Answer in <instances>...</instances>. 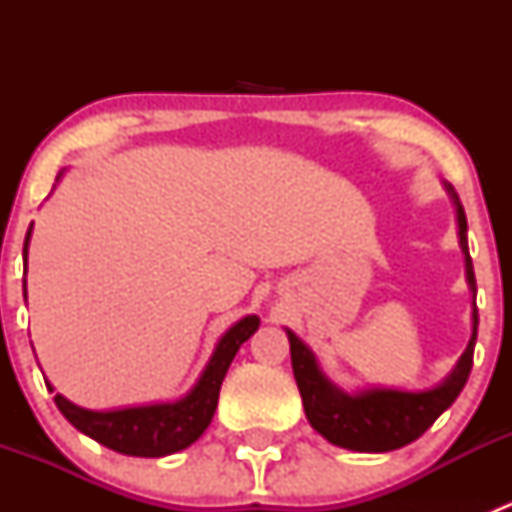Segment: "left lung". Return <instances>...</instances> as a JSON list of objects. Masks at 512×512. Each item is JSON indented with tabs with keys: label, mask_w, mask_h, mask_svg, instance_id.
<instances>
[{
	"label": "left lung",
	"mask_w": 512,
	"mask_h": 512,
	"mask_svg": "<svg viewBox=\"0 0 512 512\" xmlns=\"http://www.w3.org/2000/svg\"><path fill=\"white\" fill-rule=\"evenodd\" d=\"M451 195L456 200L458 235H461V247L466 252V275L468 285L473 289V304H476V275H473V262L468 255L466 213H463V205L453 188ZM287 337L294 379H297V389L302 394L304 414L309 423L334 446L361 453H386L423 436L433 426V421L458 399L471 376L473 349H476L478 337V309L473 307V337L466 352L458 359L453 374L436 389L418 391V394L391 389H374L356 396L344 394L324 379L314 354L289 329Z\"/></svg>",
	"instance_id": "8db88e82"
}]
</instances>
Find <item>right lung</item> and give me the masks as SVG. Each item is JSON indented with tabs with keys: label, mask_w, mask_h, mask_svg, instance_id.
I'll use <instances>...</instances> for the list:
<instances>
[{
	"label": "right lung",
	"mask_w": 512,
	"mask_h": 512,
	"mask_svg": "<svg viewBox=\"0 0 512 512\" xmlns=\"http://www.w3.org/2000/svg\"><path fill=\"white\" fill-rule=\"evenodd\" d=\"M29 235H32V225H29L27 240H24V262H27ZM257 327H260V319L245 317L235 327L227 329L195 389L185 399L175 401V404L89 411L74 406L61 394L54 396V404L59 406V411L71 426H76L81 433H86V436H91L94 441L103 443V446L116 453L160 458L168 456V453L183 451L190 443L198 441L205 428L210 426V421H213L227 369H230L240 344L247 342L257 332Z\"/></svg>",
	"instance_id": "right-lung-1"
}]
</instances>
